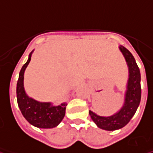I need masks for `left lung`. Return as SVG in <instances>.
<instances>
[{"instance_id": "1", "label": "left lung", "mask_w": 153, "mask_h": 153, "mask_svg": "<svg viewBox=\"0 0 153 153\" xmlns=\"http://www.w3.org/2000/svg\"><path fill=\"white\" fill-rule=\"evenodd\" d=\"M119 50L124 56L129 73L124 103L117 113L109 117L99 116L94 112L89 111V115L95 124L99 128L107 131L117 130L128 124L136 113L141 101V74L139 68L129 51L123 45L119 46Z\"/></svg>"}]
</instances>
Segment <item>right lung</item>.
I'll use <instances>...</instances> for the list:
<instances>
[{
  "label": "right lung",
  "mask_w": 153,
  "mask_h": 153,
  "mask_svg": "<svg viewBox=\"0 0 153 153\" xmlns=\"http://www.w3.org/2000/svg\"><path fill=\"white\" fill-rule=\"evenodd\" d=\"M33 52V51H32ZM32 52L29 54L27 62L22 66L16 85L18 106L21 114L33 126L39 128H52L59 124L65 115L66 102L54 106L51 102H41L30 98L25 91L24 73L31 59Z\"/></svg>",
  "instance_id": "1"
}]
</instances>
